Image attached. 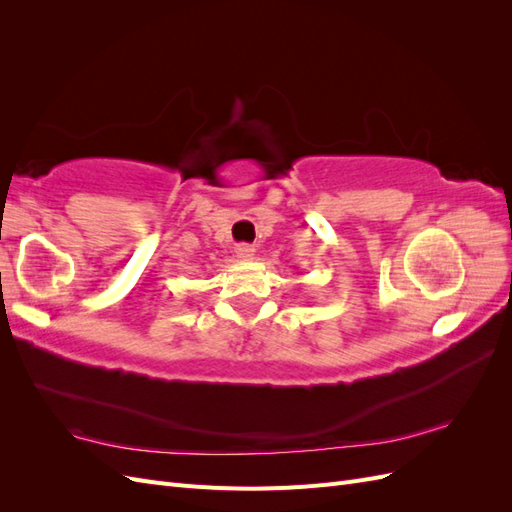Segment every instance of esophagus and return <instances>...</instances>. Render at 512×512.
Instances as JSON below:
<instances>
[{
    "instance_id": "esophagus-1",
    "label": "esophagus",
    "mask_w": 512,
    "mask_h": 512,
    "mask_svg": "<svg viewBox=\"0 0 512 512\" xmlns=\"http://www.w3.org/2000/svg\"><path fill=\"white\" fill-rule=\"evenodd\" d=\"M235 254L239 260H254V247L247 243H241L235 247Z\"/></svg>"
}]
</instances>
